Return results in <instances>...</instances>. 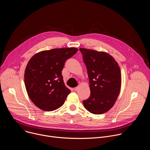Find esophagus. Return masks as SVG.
<instances>
[{
    "instance_id": "obj_1",
    "label": "esophagus",
    "mask_w": 150,
    "mask_h": 150,
    "mask_svg": "<svg viewBox=\"0 0 150 150\" xmlns=\"http://www.w3.org/2000/svg\"><path fill=\"white\" fill-rule=\"evenodd\" d=\"M74 90L75 91H77V90H78V87H75V88H74Z\"/></svg>"
}]
</instances>
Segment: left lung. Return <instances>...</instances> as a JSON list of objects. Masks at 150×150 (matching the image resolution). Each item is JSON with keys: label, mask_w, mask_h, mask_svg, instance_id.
Segmentation results:
<instances>
[{"label": "left lung", "mask_w": 150, "mask_h": 150, "mask_svg": "<svg viewBox=\"0 0 150 150\" xmlns=\"http://www.w3.org/2000/svg\"><path fill=\"white\" fill-rule=\"evenodd\" d=\"M87 69L91 95L83 101L84 108L95 115L108 112L114 105L121 88V72L109 53L80 48Z\"/></svg>", "instance_id": "obj_1"}]
</instances>
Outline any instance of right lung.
Listing matches in <instances>:
<instances>
[{"label": "right lung", "instance_id": "right-lung-1", "mask_svg": "<svg viewBox=\"0 0 150 150\" xmlns=\"http://www.w3.org/2000/svg\"><path fill=\"white\" fill-rule=\"evenodd\" d=\"M78 49L75 47L53 49L34 54L25 71L24 82L33 103L44 111L61 107L71 93L64 83L62 71L65 62Z\"/></svg>", "mask_w": 150, "mask_h": 150}]
</instances>
